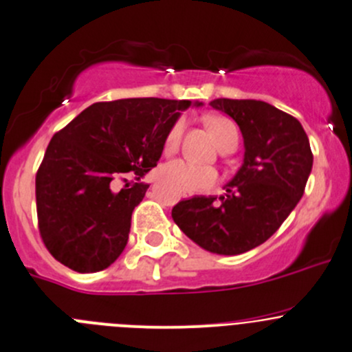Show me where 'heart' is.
Wrapping results in <instances>:
<instances>
[{
    "label": "heart",
    "mask_w": 352,
    "mask_h": 352,
    "mask_svg": "<svg viewBox=\"0 0 352 352\" xmlns=\"http://www.w3.org/2000/svg\"><path fill=\"white\" fill-rule=\"evenodd\" d=\"M206 126L213 135L214 142L218 147L223 149L228 142H238V131L236 126L228 119V117L221 116H211L206 119ZM184 122L177 120L168 131L164 139V153L169 154L176 151L179 144L181 134H183ZM161 176L169 183L176 184L181 191L184 192H195L206 190V188L213 186L218 179V173L210 166H196L191 162L183 160H175L166 162L161 168Z\"/></svg>",
    "instance_id": "obj_1"
}]
</instances>
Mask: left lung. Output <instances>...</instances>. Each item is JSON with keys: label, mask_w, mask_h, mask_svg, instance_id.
<instances>
[{"label": "left lung", "mask_w": 352, "mask_h": 352, "mask_svg": "<svg viewBox=\"0 0 352 352\" xmlns=\"http://www.w3.org/2000/svg\"><path fill=\"white\" fill-rule=\"evenodd\" d=\"M243 135V162L220 201L195 196L173 208V220L203 250L240 255L274 235L304 195L312 151L296 117L262 100L217 99Z\"/></svg>", "instance_id": "1"}]
</instances>
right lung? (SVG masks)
Masks as SVG:
<instances>
[{"mask_svg":"<svg viewBox=\"0 0 352 352\" xmlns=\"http://www.w3.org/2000/svg\"><path fill=\"white\" fill-rule=\"evenodd\" d=\"M203 102L119 99L97 102L56 132L36 173V213L45 247L80 274L107 268L126 248L134 208L181 112ZM132 172L138 183L111 190Z\"/></svg>","mask_w":352,"mask_h":352,"instance_id":"obj_1","label":"right lung"}]
</instances>
